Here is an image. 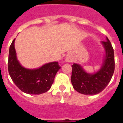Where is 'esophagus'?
Masks as SVG:
<instances>
[{
    "label": "esophagus",
    "mask_w": 123,
    "mask_h": 123,
    "mask_svg": "<svg viewBox=\"0 0 123 123\" xmlns=\"http://www.w3.org/2000/svg\"><path fill=\"white\" fill-rule=\"evenodd\" d=\"M66 61L70 62V60H69V59H66Z\"/></svg>",
    "instance_id": "obj_1"
}]
</instances>
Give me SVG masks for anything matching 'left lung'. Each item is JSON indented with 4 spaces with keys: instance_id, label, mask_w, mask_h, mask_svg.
<instances>
[{
    "instance_id": "left-lung-1",
    "label": "left lung",
    "mask_w": 123,
    "mask_h": 123,
    "mask_svg": "<svg viewBox=\"0 0 123 123\" xmlns=\"http://www.w3.org/2000/svg\"><path fill=\"white\" fill-rule=\"evenodd\" d=\"M105 50V57L101 68L96 73L91 74L84 71L80 64L72 65L71 80L77 92L86 95H94L101 92L111 81L114 72V49L111 41H102Z\"/></svg>"
}]
</instances>
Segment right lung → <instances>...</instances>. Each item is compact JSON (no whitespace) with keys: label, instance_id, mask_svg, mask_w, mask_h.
<instances>
[{"label":"right lung","instance_id":"obj_1","mask_svg":"<svg viewBox=\"0 0 123 123\" xmlns=\"http://www.w3.org/2000/svg\"><path fill=\"white\" fill-rule=\"evenodd\" d=\"M14 40L9 47L8 71L15 85L25 93L40 94L51 88L56 73L61 66L58 62L45 64L37 69H27L22 66L16 57Z\"/></svg>","mask_w":123,"mask_h":123}]
</instances>
